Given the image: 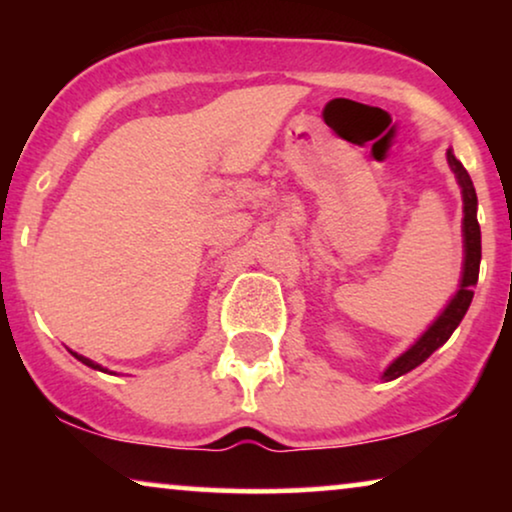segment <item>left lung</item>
I'll return each mask as SVG.
<instances>
[{
    "mask_svg": "<svg viewBox=\"0 0 512 512\" xmlns=\"http://www.w3.org/2000/svg\"><path fill=\"white\" fill-rule=\"evenodd\" d=\"M447 165L454 172V179L461 188V200H464V219H461V237H464V263H461V279L457 291L450 298V303L445 305V310L431 321L429 328L405 349L401 356H396L394 361L384 368L382 380L391 382L396 377H401L410 370L429 359L438 347H443L454 328L461 324L464 314L468 312V305L473 300V286L478 284V272H480V256H482V244H480V226H478V195H475L473 181L468 177L466 167L459 163L452 149H447Z\"/></svg>",
    "mask_w": 512,
    "mask_h": 512,
    "instance_id": "left-lung-1",
    "label": "left lung"
}]
</instances>
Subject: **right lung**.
Returning <instances> with one entry per match:
<instances>
[{
	"mask_svg": "<svg viewBox=\"0 0 512 512\" xmlns=\"http://www.w3.org/2000/svg\"><path fill=\"white\" fill-rule=\"evenodd\" d=\"M72 354H74V356H76V359H79L81 363H86V366H88V368H93V370H102V373H109V370H107V368H102V366H100V363L90 361V359H88V356H81V354H76V352H72Z\"/></svg>",
	"mask_w": 512,
	"mask_h": 512,
	"instance_id": "1",
	"label": "right lung"
}]
</instances>
